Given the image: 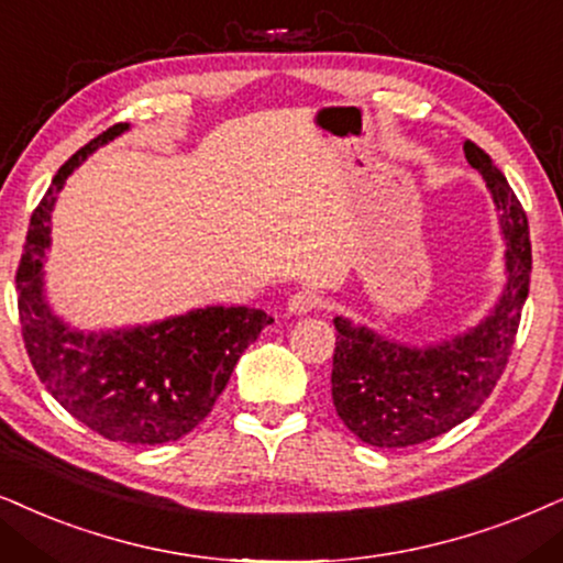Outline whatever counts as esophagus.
I'll return each instance as SVG.
<instances>
[{
    "label": "esophagus",
    "instance_id": "esophagus-1",
    "mask_svg": "<svg viewBox=\"0 0 563 563\" xmlns=\"http://www.w3.org/2000/svg\"><path fill=\"white\" fill-rule=\"evenodd\" d=\"M319 303H322V298H319L314 290H296V294L288 298L286 309L290 314H309V311L319 309Z\"/></svg>",
    "mask_w": 563,
    "mask_h": 563
}]
</instances>
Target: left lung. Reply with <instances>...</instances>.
I'll return each instance as SVG.
<instances>
[{"label": "left lung", "instance_id": "1", "mask_svg": "<svg viewBox=\"0 0 563 563\" xmlns=\"http://www.w3.org/2000/svg\"><path fill=\"white\" fill-rule=\"evenodd\" d=\"M465 158L486 179L507 244V283L494 309L467 332L437 345H405L334 317V410L355 437L382 450L421 444L467 421L494 393L515 345L532 269L528 216L507 176L471 140Z\"/></svg>", "mask_w": 563, "mask_h": 563}]
</instances>
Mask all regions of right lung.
<instances>
[{"label":"right lung","instance_id":"1","mask_svg":"<svg viewBox=\"0 0 563 563\" xmlns=\"http://www.w3.org/2000/svg\"><path fill=\"white\" fill-rule=\"evenodd\" d=\"M126 130L113 124L56 170L27 229L18 311L35 374L69 416L111 441L166 444L208 418L241 353L273 317L249 306H205L153 324L85 332L54 314L44 260L56 195L92 151Z\"/></svg>","mask_w":563,"mask_h":563}]
</instances>
